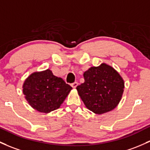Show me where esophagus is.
<instances>
[{"mask_svg":"<svg viewBox=\"0 0 150 150\" xmlns=\"http://www.w3.org/2000/svg\"><path fill=\"white\" fill-rule=\"evenodd\" d=\"M78 82H74L73 83L71 84V86H72L73 88H75L77 86H78Z\"/></svg>","mask_w":150,"mask_h":150,"instance_id":"34e87169","label":"esophagus"}]
</instances>
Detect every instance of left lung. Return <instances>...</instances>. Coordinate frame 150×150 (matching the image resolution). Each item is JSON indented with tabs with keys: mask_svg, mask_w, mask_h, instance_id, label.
Instances as JSON below:
<instances>
[{
	"mask_svg": "<svg viewBox=\"0 0 150 150\" xmlns=\"http://www.w3.org/2000/svg\"><path fill=\"white\" fill-rule=\"evenodd\" d=\"M85 82L77 86L86 108L98 115L117 106L124 91L125 83L116 70L105 63L91 67L83 74Z\"/></svg>",
	"mask_w": 150,
	"mask_h": 150,
	"instance_id": "left-lung-1",
	"label": "left lung"
}]
</instances>
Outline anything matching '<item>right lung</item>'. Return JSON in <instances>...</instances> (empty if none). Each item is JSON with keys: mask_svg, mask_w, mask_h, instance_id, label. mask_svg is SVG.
<instances>
[{"mask_svg": "<svg viewBox=\"0 0 150 150\" xmlns=\"http://www.w3.org/2000/svg\"><path fill=\"white\" fill-rule=\"evenodd\" d=\"M23 94L29 105L40 112L48 113L57 110L72 90L61 78L50 70L34 72L23 84Z\"/></svg>", "mask_w": 150, "mask_h": 150, "instance_id": "add662e5", "label": "right lung"}]
</instances>
